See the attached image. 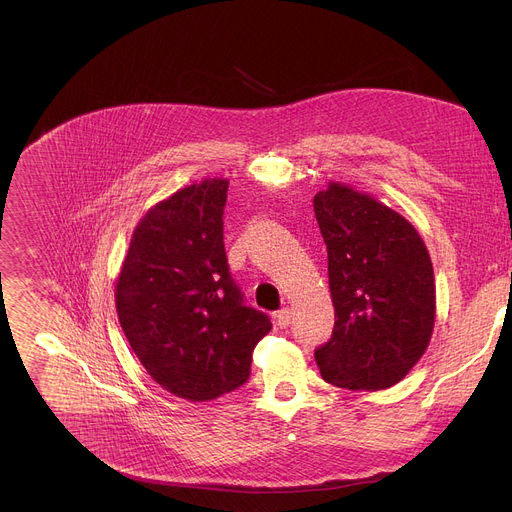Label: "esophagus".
Wrapping results in <instances>:
<instances>
[{
	"label": "esophagus",
	"instance_id": "obj_1",
	"mask_svg": "<svg viewBox=\"0 0 512 512\" xmlns=\"http://www.w3.org/2000/svg\"><path fill=\"white\" fill-rule=\"evenodd\" d=\"M275 322H277V326H279V328H287V326L291 324V312H289L287 308L279 310V312L275 314Z\"/></svg>",
	"mask_w": 512,
	"mask_h": 512
}]
</instances>
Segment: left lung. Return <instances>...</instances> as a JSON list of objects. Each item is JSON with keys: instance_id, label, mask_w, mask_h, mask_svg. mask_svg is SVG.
Returning a JSON list of instances; mask_svg holds the SVG:
<instances>
[{"instance_id": "8db88e82", "label": "left lung", "mask_w": 512, "mask_h": 512, "mask_svg": "<svg viewBox=\"0 0 512 512\" xmlns=\"http://www.w3.org/2000/svg\"><path fill=\"white\" fill-rule=\"evenodd\" d=\"M328 249L332 338L314 352L326 383L350 391L397 385L429 346L435 279L427 247L403 214L328 182L314 196Z\"/></svg>"}]
</instances>
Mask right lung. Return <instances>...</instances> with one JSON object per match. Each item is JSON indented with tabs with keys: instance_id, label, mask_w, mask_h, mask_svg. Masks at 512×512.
Segmentation results:
<instances>
[{
	"instance_id": "1",
	"label": "right lung",
	"mask_w": 512,
	"mask_h": 512,
	"mask_svg": "<svg viewBox=\"0 0 512 512\" xmlns=\"http://www.w3.org/2000/svg\"><path fill=\"white\" fill-rule=\"evenodd\" d=\"M227 190V178H204L156 202L139 218L115 283L117 318L143 369L192 403L245 385L253 348L271 330L229 273Z\"/></svg>"
}]
</instances>
